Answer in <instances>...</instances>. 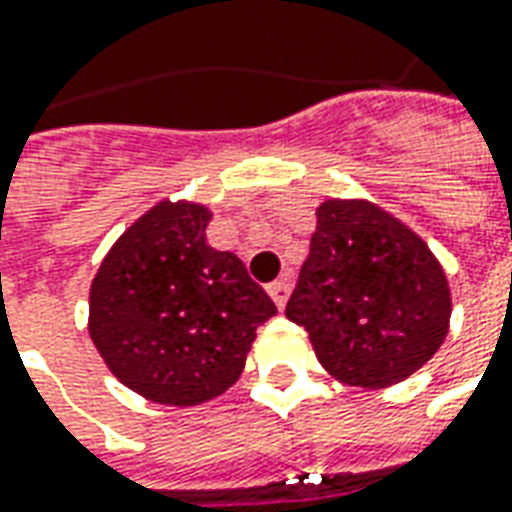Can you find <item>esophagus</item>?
<instances>
[{
  "mask_svg": "<svg viewBox=\"0 0 512 512\" xmlns=\"http://www.w3.org/2000/svg\"><path fill=\"white\" fill-rule=\"evenodd\" d=\"M291 288H293V282L291 277H280V280H274L271 285H268V293H271V299H274V305L285 307L288 305V296H291Z\"/></svg>",
  "mask_w": 512,
  "mask_h": 512,
  "instance_id": "34e87169",
  "label": "esophagus"
}]
</instances>
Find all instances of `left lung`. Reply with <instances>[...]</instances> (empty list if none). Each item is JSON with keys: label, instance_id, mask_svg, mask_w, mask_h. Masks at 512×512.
Instances as JSON below:
<instances>
[{"label": "left lung", "instance_id": "left-lung-1", "mask_svg": "<svg viewBox=\"0 0 512 512\" xmlns=\"http://www.w3.org/2000/svg\"><path fill=\"white\" fill-rule=\"evenodd\" d=\"M285 316L305 327L335 380L388 388L441 349L452 293L407 224L368 199H327Z\"/></svg>", "mask_w": 512, "mask_h": 512}]
</instances>
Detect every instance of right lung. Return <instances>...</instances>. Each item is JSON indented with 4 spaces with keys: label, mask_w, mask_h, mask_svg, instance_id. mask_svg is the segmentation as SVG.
I'll list each match as a JSON object with an SVG mask.
<instances>
[{
    "label": "right lung",
    "mask_w": 512,
    "mask_h": 512,
    "mask_svg": "<svg viewBox=\"0 0 512 512\" xmlns=\"http://www.w3.org/2000/svg\"><path fill=\"white\" fill-rule=\"evenodd\" d=\"M210 219L196 202H157L91 282V341L116 380L157 405H202L232 388L257 327L277 313L241 257L207 244Z\"/></svg>",
    "instance_id": "right-lung-1"
}]
</instances>
